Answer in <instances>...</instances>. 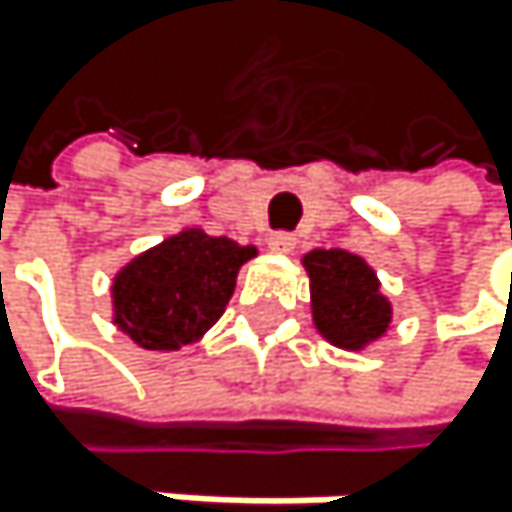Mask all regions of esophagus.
Instances as JSON below:
<instances>
[{"mask_svg":"<svg viewBox=\"0 0 512 512\" xmlns=\"http://www.w3.org/2000/svg\"><path fill=\"white\" fill-rule=\"evenodd\" d=\"M294 245H298V239H294V233H285V230H276L267 236V248L270 251H279V254H288Z\"/></svg>","mask_w":512,"mask_h":512,"instance_id":"esophagus-1","label":"esophagus"}]
</instances>
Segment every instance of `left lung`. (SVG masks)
Segmentation results:
<instances>
[{
  "mask_svg": "<svg viewBox=\"0 0 512 512\" xmlns=\"http://www.w3.org/2000/svg\"><path fill=\"white\" fill-rule=\"evenodd\" d=\"M304 267L313 291V322L325 341L359 350L390 328V304L362 258L341 248H316Z\"/></svg>",
  "mask_w": 512,
  "mask_h": 512,
  "instance_id": "1",
  "label": "left lung"
}]
</instances>
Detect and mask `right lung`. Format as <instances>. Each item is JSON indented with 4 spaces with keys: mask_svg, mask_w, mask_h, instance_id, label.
Returning <instances> with one entry per match:
<instances>
[{
    "mask_svg": "<svg viewBox=\"0 0 512 512\" xmlns=\"http://www.w3.org/2000/svg\"><path fill=\"white\" fill-rule=\"evenodd\" d=\"M251 245L184 230L144 251L113 282L116 325L144 350H181L221 319Z\"/></svg>",
    "mask_w": 512,
    "mask_h": 512,
    "instance_id": "add662e5",
    "label": "right lung"
}]
</instances>
